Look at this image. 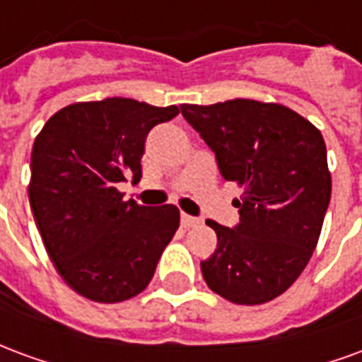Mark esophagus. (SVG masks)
Masks as SVG:
<instances>
[{
    "instance_id": "34e87169",
    "label": "esophagus",
    "mask_w": 362,
    "mask_h": 362,
    "mask_svg": "<svg viewBox=\"0 0 362 362\" xmlns=\"http://www.w3.org/2000/svg\"><path fill=\"white\" fill-rule=\"evenodd\" d=\"M180 223L184 228H189V227H194V225H197V223H199V219L192 217V215H182Z\"/></svg>"
}]
</instances>
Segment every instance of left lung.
<instances>
[{
    "instance_id": "left-lung-1",
    "label": "left lung",
    "mask_w": 362,
    "mask_h": 362,
    "mask_svg": "<svg viewBox=\"0 0 362 362\" xmlns=\"http://www.w3.org/2000/svg\"><path fill=\"white\" fill-rule=\"evenodd\" d=\"M182 116L215 153L223 180L244 192L240 221L217 233L202 262L207 287L236 304H264L285 293L308 264L326 217L332 176L324 137L287 106L235 98L182 104Z\"/></svg>"
}]
</instances>
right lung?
Masks as SVG:
<instances>
[{
  "label": "right lung",
  "instance_id": "obj_1",
  "mask_svg": "<svg viewBox=\"0 0 362 362\" xmlns=\"http://www.w3.org/2000/svg\"><path fill=\"white\" fill-rule=\"evenodd\" d=\"M178 106L134 98L75 103L36 135L28 202L44 248L75 293L95 303L139 295L180 225L174 205L124 202L116 184L141 178L145 139Z\"/></svg>",
  "mask_w": 362,
  "mask_h": 362
}]
</instances>
